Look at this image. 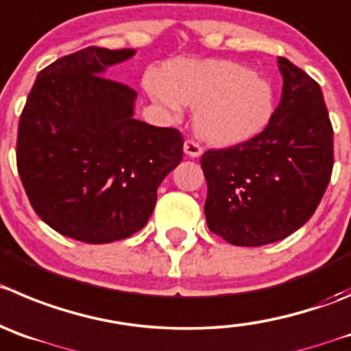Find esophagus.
Segmentation results:
<instances>
[{
	"mask_svg": "<svg viewBox=\"0 0 351 351\" xmlns=\"http://www.w3.org/2000/svg\"><path fill=\"white\" fill-rule=\"evenodd\" d=\"M183 150H185V154L189 157H199L202 154V147L192 138L185 140V143H183Z\"/></svg>",
	"mask_w": 351,
	"mask_h": 351,
	"instance_id": "34e87169",
	"label": "esophagus"
}]
</instances>
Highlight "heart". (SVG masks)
Segmentation results:
<instances>
[{
	"instance_id": "b5f03b06",
	"label": "heart",
	"mask_w": 351,
	"mask_h": 351,
	"mask_svg": "<svg viewBox=\"0 0 351 351\" xmlns=\"http://www.w3.org/2000/svg\"><path fill=\"white\" fill-rule=\"evenodd\" d=\"M149 91L169 112L195 109L197 135L215 145H235L256 136L274 114L270 81L228 60H178L150 80Z\"/></svg>"
}]
</instances>
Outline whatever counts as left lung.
Wrapping results in <instances>:
<instances>
[{
	"mask_svg": "<svg viewBox=\"0 0 351 351\" xmlns=\"http://www.w3.org/2000/svg\"><path fill=\"white\" fill-rule=\"evenodd\" d=\"M277 64L282 97L267 128L201 157L206 221L234 245L270 244L303 227L332 173L334 133L319 83L287 58Z\"/></svg>",
	"mask_w": 351,
	"mask_h": 351,
	"instance_id": "left-lung-1",
	"label": "left lung"
}]
</instances>
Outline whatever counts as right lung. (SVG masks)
I'll return each mask as SVG.
<instances>
[{"label":"right lung","instance_id":"add662e5","mask_svg":"<svg viewBox=\"0 0 351 351\" xmlns=\"http://www.w3.org/2000/svg\"><path fill=\"white\" fill-rule=\"evenodd\" d=\"M133 55L88 47L58 58L38 74L19 121L29 202L58 234L88 244L145 227L157 186L183 157L178 130L133 119L136 91L101 76Z\"/></svg>","mask_w":351,"mask_h":351}]
</instances>
